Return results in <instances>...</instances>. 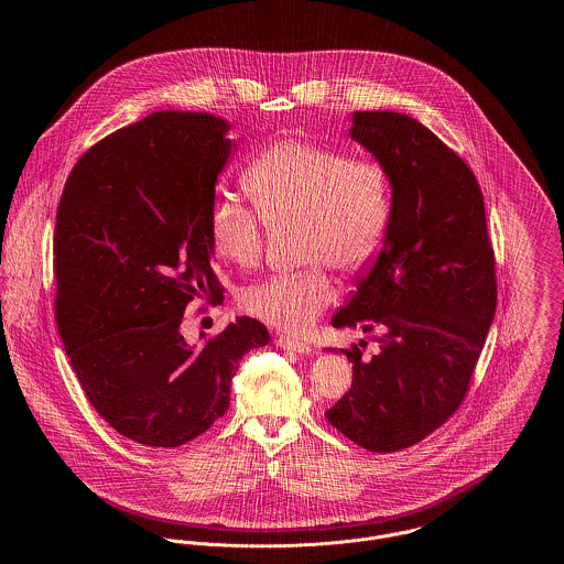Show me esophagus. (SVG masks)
I'll return each instance as SVG.
<instances>
[{"label": "esophagus", "mask_w": 564, "mask_h": 564, "mask_svg": "<svg viewBox=\"0 0 564 564\" xmlns=\"http://www.w3.org/2000/svg\"><path fill=\"white\" fill-rule=\"evenodd\" d=\"M276 345L281 347V349L294 350V352H300V355H308L311 352V347L306 345V343H302V340H297V338H292V336H276Z\"/></svg>", "instance_id": "obj_1"}]
</instances>
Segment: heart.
Instances as JSON below:
<instances>
[{"mask_svg": "<svg viewBox=\"0 0 564 564\" xmlns=\"http://www.w3.org/2000/svg\"><path fill=\"white\" fill-rule=\"evenodd\" d=\"M242 188L263 219L230 198L215 200L209 215L215 256L251 269L262 258L267 226L297 228L300 258L311 269L249 285L241 306L279 329L302 334L338 294L321 264L350 274L375 260L389 221V175L375 159L281 139L247 166Z\"/></svg>", "mask_w": 564, "mask_h": 564, "instance_id": "1", "label": "heart"}]
</instances>
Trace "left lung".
Wrapping results in <instances>:
<instances>
[{
    "mask_svg": "<svg viewBox=\"0 0 564 564\" xmlns=\"http://www.w3.org/2000/svg\"><path fill=\"white\" fill-rule=\"evenodd\" d=\"M350 139L389 175L391 209L372 267L334 327L378 329L336 352L352 364L347 395L325 416L372 453L402 451L444 425L463 402L495 317V253L471 169L398 111H355Z\"/></svg>",
    "mask_w": 564,
    "mask_h": 564,
    "instance_id": "left-lung-1",
    "label": "left lung"
}]
</instances>
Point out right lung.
Returning a JSON list of instances; mask_svg holds the SVG:
<instances>
[{
  "label": "right lung",
  "instance_id": "add662e5",
  "mask_svg": "<svg viewBox=\"0 0 564 564\" xmlns=\"http://www.w3.org/2000/svg\"><path fill=\"white\" fill-rule=\"evenodd\" d=\"M230 122L162 109L93 145L67 177L54 230L56 325L86 398L109 427L175 448L228 410L245 352L269 329L237 317L203 347L180 325L221 297L209 215Z\"/></svg>",
  "mask_w": 564,
  "mask_h": 564
}]
</instances>
